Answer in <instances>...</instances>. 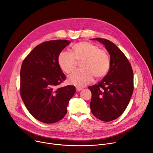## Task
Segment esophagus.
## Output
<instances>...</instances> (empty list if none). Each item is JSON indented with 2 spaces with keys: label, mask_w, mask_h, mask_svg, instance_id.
Listing matches in <instances>:
<instances>
[{
  "label": "esophagus",
  "mask_w": 153,
  "mask_h": 153,
  "mask_svg": "<svg viewBox=\"0 0 153 153\" xmlns=\"http://www.w3.org/2000/svg\"><path fill=\"white\" fill-rule=\"evenodd\" d=\"M82 90V88L78 87H76V91H80V90Z\"/></svg>",
  "instance_id": "34e87169"
}]
</instances>
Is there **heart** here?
Here are the masks:
<instances>
[{
  "mask_svg": "<svg viewBox=\"0 0 153 153\" xmlns=\"http://www.w3.org/2000/svg\"><path fill=\"white\" fill-rule=\"evenodd\" d=\"M73 53L62 52L58 58L59 67L67 74L76 68L77 62L82 69L76 70L68 76L69 84L83 87L92 82L94 77L100 79L108 73L111 59L108 51L90 42H80L73 45Z\"/></svg>",
  "mask_w": 153,
  "mask_h": 153,
  "instance_id": "b5f03b06",
  "label": "heart"
}]
</instances>
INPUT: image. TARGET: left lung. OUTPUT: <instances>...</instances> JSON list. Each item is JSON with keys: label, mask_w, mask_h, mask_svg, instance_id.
<instances>
[{"label": "left lung", "mask_w": 153, "mask_h": 153, "mask_svg": "<svg viewBox=\"0 0 153 153\" xmlns=\"http://www.w3.org/2000/svg\"><path fill=\"white\" fill-rule=\"evenodd\" d=\"M102 43L110 55L109 70L104 78L93 86L90 106L94 116L109 122L118 118L127 108L134 91V73L129 61L112 42L95 38Z\"/></svg>", "instance_id": "8db88e82"}]
</instances>
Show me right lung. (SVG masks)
Masks as SVG:
<instances>
[{"label": "right lung", "mask_w": 153, "mask_h": 153, "mask_svg": "<svg viewBox=\"0 0 153 153\" xmlns=\"http://www.w3.org/2000/svg\"><path fill=\"white\" fill-rule=\"evenodd\" d=\"M71 41L53 40L37 45L23 60L20 71V95L34 118L45 124L62 119L74 85L58 88L66 76L58 62L59 54Z\"/></svg>", "instance_id": "right-lung-1"}]
</instances>
